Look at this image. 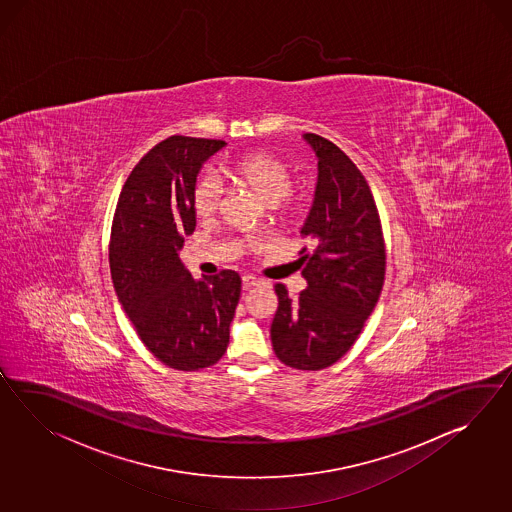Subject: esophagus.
Masks as SVG:
<instances>
[{
    "label": "esophagus",
    "mask_w": 512,
    "mask_h": 512,
    "mask_svg": "<svg viewBox=\"0 0 512 512\" xmlns=\"http://www.w3.org/2000/svg\"><path fill=\"white\" fill-rule=\"evenodd\" d=\"M261 281L257 279V277H253V275H244L242 277V286L248 290V288H253V286H259Z\"/></svg>",
    "instance_id": "obj_1"
}]
</instances>
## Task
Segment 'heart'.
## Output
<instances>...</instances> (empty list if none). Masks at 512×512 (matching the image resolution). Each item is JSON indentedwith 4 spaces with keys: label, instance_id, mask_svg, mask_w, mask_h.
Wrapping results in <instances>:
<instances>
[{
    "label": "heart",
    "instance_id": "b5f03b06",
    "mask_svg": "<svg viewBox=\"0 0 512 512\" xmlns=\"http://www.w3.org/2000/svg\"><path fill=\"white\" fill-rule=\"evenodd\" d=\"M233 178L248 185L264 204L272 205L281 216L296 213L301 205V194L292 189V174L283 159L266 152H251L235 159L229 165ZM224 183L213 171L198 176L193 187V207L196 215H215L222 204Z\"/></svg>",
    "mask_w": 512,
    "mask_h": 512
}]
</instances>
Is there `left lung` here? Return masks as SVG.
Listing matches in <instances>:
<instances>
[{"label": "left lung", "instance_id": "left-lung-1", "mask_svg": "<svg viewBox=\"0 0 512 512\" xmlns=\"http://www.w3.org/2000/svg\"><path fill=\"white\" fill-rule=\"evenodd\" d=\"M303 137L318 156V183L301 233L316 240V250L303 248L297 261L307 290L292 299L284 284H275L279 307L270 334L283 364L319 371L353 347L375 310L386 246L364 174L329 139Z\"/></svg>", "mask_w": 512, "mask_h": 512}]
</instances>
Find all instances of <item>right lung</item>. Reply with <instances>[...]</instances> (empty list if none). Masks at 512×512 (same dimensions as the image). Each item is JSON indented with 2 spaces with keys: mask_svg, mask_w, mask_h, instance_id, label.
<instances>
[{
  "mask_svg": "<svg viewBox=\"0 0 512 512\" xmlns=\"http://www.w3.org/2000/svg\"><path fill=\"white\" fill-rule=\"evenodd\" d=\"M224 147L222 139L167 137L130 172L115 207V294L148 351L178 371H198L224 356L239 305V273L194 279L180 261L185 237L196 228V176Z\"/></svg>",
  "mask_w": 512,
  "mask_h": 512,
  "instance_id": "add662e5",
  "label": "right lung"
}]
</instances>
